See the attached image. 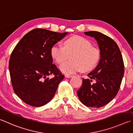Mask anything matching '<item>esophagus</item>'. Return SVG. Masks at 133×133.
Here are the masks:
<instances>
[{"instance_id":"34e87169","label":"esophagus","mask_w":133,"mask_h":133,"mask_svg":"<svg viewBox=\"0 0 133 133\" xmlns=\"http://www.w3.org/2000/svg\"><path fill=\"white\" fill-rule=\"evenodd\" d=\"M73 77V76H72V75H70V74H65V77H66V78H70V77Z\"/></svg>"}]
</instances>
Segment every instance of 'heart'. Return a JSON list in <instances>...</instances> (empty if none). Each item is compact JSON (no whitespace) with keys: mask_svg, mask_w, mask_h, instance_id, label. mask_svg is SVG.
Instances as JSON below:
<instances>
[{"mask_svg":"<svg viewBox=\"0 0 133 133\" xmlns=\"http://www.w3.org/2000/svg\"><path fill=\"white\" fill-rule=\"evenodd\" d=\"M71 60L60 64V69L66 74H73L80 71H88L95 67L100 59V50L81 36H73L64 42V46L55 44L50 49V55L57 63H61L69 57Z\"/></svg>","mask_w":133,"mask_h":133,"instance_id":"obj_1","label":"heart"}]
</instances>
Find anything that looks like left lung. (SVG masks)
I'll return each instance as SVG.
<instances>
[{
	"mask_svg": "<svg viewBox=\"0 0 133 133\" xmlns=\"http://www.w3.org/2000/svg\"><path fill=\"white\" fill-rule=\"evenodd\" d=\"M84 34L96 40L101 58L96 68L88 74L89 78H83L77 93L86 107L100 108L116 96L124 75V62L119 46L112 38L97 31Z\"/></svg>",
	"mask_w": 133,
	"mask_h": 133,
	"instance_id": "obj_1",
	"label": "left lung"
}]
</instances>
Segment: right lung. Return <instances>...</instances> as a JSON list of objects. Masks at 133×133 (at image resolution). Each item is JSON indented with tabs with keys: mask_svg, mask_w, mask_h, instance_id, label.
I'll use <instances>...</instances> for the list:
<instances>
[{
	"mask_svg": "<svg viewBox=\"0 0 133 133\" xmlns=\"http://www.w3.org/2000/svg\"><path fill=\"white\" fill-rule=\"evenodd\" d=\"M67 34L34 29L14 48L9 65L11 82L14 92L26 104L42 107L54 96L64 76L52 64L50 49ZM52 74L53 78L47 77Z\"/></svg>",
	"mask_w": 133,
	"mask_h": 133,
	"instance_id": "obj_1",
	"label": "right lung"
}]
</instances>
